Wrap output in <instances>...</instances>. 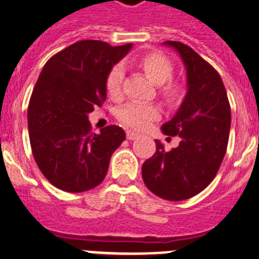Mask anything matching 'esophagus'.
<instances>
[{
    "label": "esophagus",
    "instance_id": "esophagus-1",
    "mask_svg": "<svg viewBox=\"0 0 259 259\" xmlns=\"http://www.w3.org/2000/svg\"><path fill=\"white\" fill-rule=\"evenodd\" d=\"M139 137H140V135L136 134V132L127 131V139H128V140H136V139H139Z\"/></svg>",
    "mask_w": 259,
    "mask_h": 259
}]
</instances>
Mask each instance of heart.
Returning a JSON list of instances; mask_svg holds the SVG:
<instances>
[{"instance_id":"1","label":"heart","mask_w":259,"mask_h":259,"mask_svg":"<svg viewBox=\"0 0 259 259\" xmlns=\"http://www.w3.org/2000/svg\"><path fill=\"white\" fill-rule=\"evenodd\" d=\"M139 65L145 71L153 83L162 85V93L167 100H176L179 97V87L174 83H168V80L172 77L174 74L172 63L168 61V58L159 53H150L139 59ZM123 79H124L123 65L118 63L113 66L106 77L107 93L113 98H118L122 95ZM158 116H159V110L157 106L141 104V102H130L118 111L119 120L134 130H144Z\"/></svg>"}]
</instances>
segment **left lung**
<instances>
[{
    "mask_svg": "<svg viewBox=\"0 0 259 259\" xmlns=\"http://www.w3.org/2000/svg\"><path fill=\"white\" fill-rule=\"evenodd\" d=\"M172 48L187 72V93L175 115L161 127L163 135L180 137L170 152L155 140L154 155L144 162L146 188L168 201L200 193L212 182L226 150L231 128V107L221 76L188 45L164 41Z\"/></svg>",
    "mask_w": 259,
    "mask_h": 259,
    "instance_id": "1",
    "label": "left lung"
}]
</instances>
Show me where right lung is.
Instances as JSON below:
<instances>
[{
    "label": "right lung",
    "instance_id": "1",
    "mask_svg": "<svg viewBox=\"0 0 259 259\" xmlns=\"http://www.w3.org/2000/svg\"><path fill=\"white\" fill-rule=\"evenodd\" d=\"M132 44L83 40L53 56L28 106V131L38 168L54 187L79 193L101 184L110 158L125 140L120 127L91 132L88 115L106 98L109 71Z\"/></svg>",
    "mask_w": 259,
    "mask_h": 259
}]
</instances>
